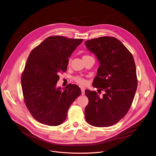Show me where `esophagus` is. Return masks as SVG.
I'll use <instances>...</instances> for the list:
<instances>
[{"label":"esophagus","instance_id":"1","mask_svg":"<svg viewBox=\"0 0 156 156\" xmlns=\"http://www.w3.org/2000/svg\"><path fill=\"white\" fill-rule=\"evenodd\" d=\"M80 89H81V92H82V94H83V95L84 94H85V87H81Z\"/></svg>","mask_w":156,"mask_h":156}]
</instances>
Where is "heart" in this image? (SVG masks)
<instances>
[{
    "label": "heart",
    "instance_id": "1",
    "mask_svg": "<svg viewBox=\"0 0 156 156\" xmlns=\"http://www.w3.org/2000/svg\"><path fill=\"white\" fill-rule=\"evenodd\" d=\"M88 56L86 55V56ZM69 63L70 64V61H69ZM74 80H75V81H76L77 83H78V84H79L80 85H85L86 84V80L84 79H83V77H81L80 76L76 77L75 78H74Z\"/></svg>",
    "mask_w": 156,
    "mask_h": 156
}]
</instances>
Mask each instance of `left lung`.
<instances>
[{
  "mask_svg": "<svg viewBox=\"0 0 156 156\" xmlns=\"http://www.w3.org/2000/svg\"><path fill=\"white\" fill-rule=\"evenodd\" d=\"M100 66L93 86L104 91L103 96L86 90L89 103L85 108L87 123L95 127H108L119 121L128 112L137 88L134 58L117 39L101 37L85 42Z\"/></svg>",
  "mask_w": 156,
  "mask_h": 156,
  "instance_id": "1",
  "label": "left lung"
}]
</instances>
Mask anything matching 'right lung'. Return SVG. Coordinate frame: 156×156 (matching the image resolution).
I'll use <instances>...</instances> for the list:
<instances>
[{
    "instance_id": "1",
    "label": "right lung",
    "mask_w": 156,
    "mask_h": 156,
    "mask_svg": "<svg viewBox=\"0 0 156 156\" xmlns=\"http://www.w3.org/2000/svg\"><path fill=\"white\" fill-rule=\"evenodd\" d=\"M83 39L51 36L30 54L21 76L25 105L38 122L51 126L62 124L68 110L81 94L80 87L70 84L56 87L59 73L66 72L69 58Z\"/></svg>"
}]
</instances>
